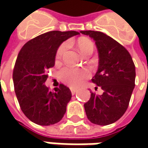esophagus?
Here are the masks:
<instances>
[{"label":"esophagus","instance_id":"esophagus-1","mask_svg":"<svg viewBox=\"0 0 148 148\" xmlns=\"http://www.w3.org/2000/svg\"><path fill=\"white\" fill-rule=\"evenodd\" d=\"M77 91V89H74V88H71V94L72 95H74L76 92Z\"/></svg>","mask_w":148,"mask_h":148}]
</instances>
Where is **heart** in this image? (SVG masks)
I'll return each instance as SVG.
<instances>
[{"instance_id": "b5f03b06", "label": "heart", "mask_w": 148, "mask_h": 148, "mask_svg": "<svg viewBox=\"0 0 148 148\" xmlns=\"http://www.w3.org/2000/svg\"><path fill=\"white\" fill-rule=\"evenodd\" d=\"M77 47L81 53L85 56L89 53H92L95 45L91 40L83 38H80L77 41ZM67 48H68L67 43L61 44L56 52L55 59L57 61L61 59ZM90 72L87 68H72L69 66H64L58 71V77L60 80L71 87H77L80 86L85 79L90 77Z\"/></svg>"}]
</instances>
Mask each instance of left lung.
<instances>
[{
    "label": "left lung",
    "mask_w": 148,
    "mask_h": 148,
    "mask_svg": "<svg viewBox=\"0 0 148 148\" xmlns=\"http://www.w3.org/2000/svg\"><path fill=\"white\" fill-rule=\"evenodd\" d=\"M95 41L99 52V68L91 81L103 90L90 92L84 105L88 119L95 124L108 125L116 122L128 109L135 86V65L128 51L105 34L81 31Z\"/></svg>",
    "instance_id": "1"
}]
</instances>
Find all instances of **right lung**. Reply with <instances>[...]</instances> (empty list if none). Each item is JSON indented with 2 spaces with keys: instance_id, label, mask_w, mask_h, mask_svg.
<instances>
[{
  "instance_id": "add662e5",
  "label": "right lung",
  "mask_w": 148,
  "mask_h": 148,
  "mask_svg": "<svg viewBox=\"0 0 148 148\" xmlns=\"http://www.w3.org/2000/svg\"><path fill=\"white\" fill-rule=\"evenodd\" d=\"M77 31H49L32 38L20 49L13 70L14 92L24 114L39 125H51L63 118L71 98L63 84L50 90L44 83L55 64L58 48Z\"/></svg>"
}]
</instances>
